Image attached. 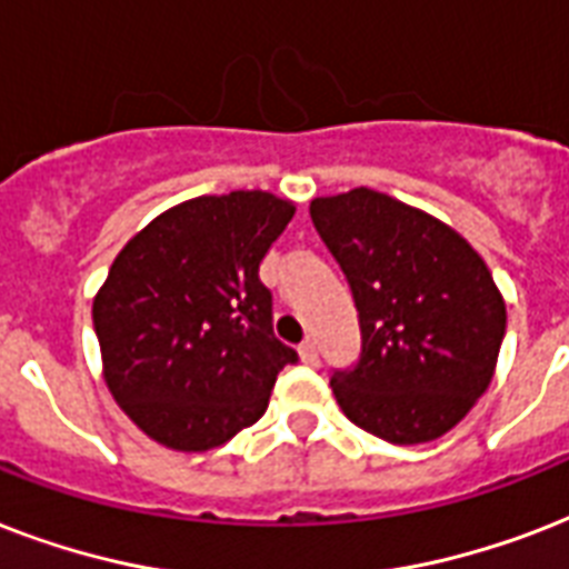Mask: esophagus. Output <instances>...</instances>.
<instances>
[{
    "label": "esophagus",
    "instance_id": "esophagus-1",
    "mask_svg": "<svg viewBox=\"0 0 569 569\" xmlns=\"http://www.w3.org/2000/svg\"><path fill=\"white\" fill-rule=\"evenodd\" d=\"M298 355H301V360L307 366H319V348H316V342H312V339L301 342V348H298Z\"/></svg>",
    "mask_w": 569,
    "mask_h": 569
}]
</instances>
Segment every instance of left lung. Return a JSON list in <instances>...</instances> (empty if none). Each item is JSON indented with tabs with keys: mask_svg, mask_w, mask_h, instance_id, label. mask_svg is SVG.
<instances>
[{
	"mask_svg": "<svg viewBox=\"0 0 569 569\" xmlns=\"http://www.w3.org/2000/svg\"><path fill=\"white\" fill-rule=\"evenodd\" d=\"M310 218L360 316V360L330 378L342 413L396 446L437 440L493 380L508 316L490 268L449 223L372 189L316 197Z\"/></svg>",
	"mask_w": 569,
	"mask_h": 569,
	"instance_id": "1",
	"label": "left lung"
}]
</instances>
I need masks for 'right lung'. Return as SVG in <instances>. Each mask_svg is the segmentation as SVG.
I'll return each instance as SVG.
<instances>
[{
    "label": "right lung",
    "mask_w": 569,
    "mask_h": 569,
    "mask_svg": "<svg viewBox=\"0 0 569 569\" xmlns=\"http://www.w3.org/2000/svg\"><path fill=\"white\" fill-rule=\"evenodd\" d=\"M268 191L203 194L127 241L93 298L102 375L123 413L177 451H209L266 413L298 360L271 330L259 262L292 221Z\"/></svg>",
    "instance_id": "right-lung-1"
}]
</instances>
